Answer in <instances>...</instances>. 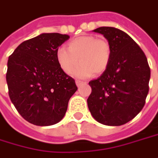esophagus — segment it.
<instances>
[{"label": "esophagus", "mask_w": 158, "mask_h": 158, "mask_svg": "<svg viewBox=\"0 0 158 158\" xmlns=\"http://www.w3.org/2000/svg\"><path fill=\"white\" fill-rule=\"evenodd\" d=\"M86 82H84V81H81V80H76V84H77V86L78 87H80V86H82L83 84H85Z\"/></svg>", "instance_id": "esophagus-1"}]
</instances>
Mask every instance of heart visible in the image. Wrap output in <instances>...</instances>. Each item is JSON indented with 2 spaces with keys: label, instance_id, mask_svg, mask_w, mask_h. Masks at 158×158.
Here are the masks:
<instances>
[{
  "label": "heart",
  "instance_id": "heart-1",
  "mask_svg": "<svg viewBox=\"0 0 158 158\" xmlns=\"http://www.w3.org/2000/svg\"><path fill=\"white\" fill-rule=\"evenodd\" d=\"M112 53V45L106 38L81 35L68 43L67 49L60 47L56 52V60L64 73L70 75L73 71L72 75L77 78H88L107 70ZM78 62L81 63L75 69Z\"/></svg>",
  "mask_w": 158,
  "mask_h": 158
}]
</instances>
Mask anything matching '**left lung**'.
Returning <instances> with one entry per match:
<instances>
[{"label":"left lung","instance_id":"left-lung-1","mask_svg":"<svg viewBox=\"0 0 158 158\" xmlns=\"http://www.w3.org/2000/svg\"><path fill=\"white\" fill-rule=\"evenodd\" d=\"M104 35L113 49L107 70L88 84V109L98 123L120 126L143 108L148 93L150 68L139 44L125 32L112 27L93 30Z\"/></svg>","mask_w":158,"mask_h":158}]
</instances>
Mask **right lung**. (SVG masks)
Segmentation results:
<instances>
[{"instance_id": "1", "label": "right lung", "mask_w": 158, "mask_h": 158, "mask_svg": "<svg viewBox=\"0 0 158 158\" xmlns=\"http://www.w3.org/2000/svg\"><path fill=\"white\" fill-rule=\"evenodd\" d=\"M69 38L59 33L41 34L21 43L9 57V96L19 114L32 124L59 123L78 89L74 79L62 71L56 60L59 46Z\"/></svg>"}]
</instances>
